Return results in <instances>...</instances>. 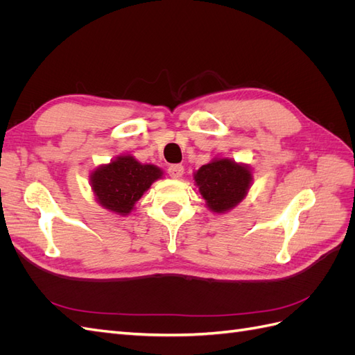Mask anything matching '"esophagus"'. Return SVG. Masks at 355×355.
Segmentation results:
<instances>
[{"instance_id":"esophagus-1","label":"esophagus","mask_w":355,"mask_h":355,"mask_svg":"<svg viewBox=\"0 0 355 355\" xmlns=\"http://www.w3.org/2000/svg\"><path fill=\"white\" fill-rule=\"evenodd\" d=\"M184 166L182 164H171L170 167H168V175L173 178V179H179V178H182L184 176Z\"/></svg>"}]
</instances>
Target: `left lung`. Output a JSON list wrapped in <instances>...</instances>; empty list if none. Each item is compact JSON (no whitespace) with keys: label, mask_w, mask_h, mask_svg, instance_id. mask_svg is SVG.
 Returning <instances> with one entry per match:
<instances>
[{"label":"left lung","mask_w":355,"mask_h":355,"mask_svg":"<svg viewBox=\"0 0 355 355\" xmlns=\"http://www.w3.org/2000/svg\"><path fill=\"white\" fill-rule=\"evenodd\" d=\"M194 180L207 209L220 214L237 207L247 197L253 184V171L250 166L232 158L214 157L196 171Z\"/></svg>","instance_id":"1"}]
</instances>
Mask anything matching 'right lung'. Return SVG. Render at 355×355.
Returning a JSON list of instances; mask_svg holds the SVG:
<instances>
[{"label": "right lung", "instance_id": "1", "mask_svg": "<svg viewBox=\"0 0 355 355\" xmlns=\"http://www.w3.org/2000/svg\"><path fill=\"white\" fill-rule=\"evenodd\" d=\"M164 171L154 164H142L130 155L123 154L101 164L90 173V187L96 201L106 210L127 216L136 202L161 179Z\"/></svg>", "mask_w": 355, "mask_h": 355}]
</instances>
